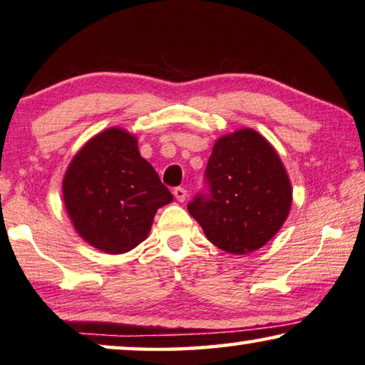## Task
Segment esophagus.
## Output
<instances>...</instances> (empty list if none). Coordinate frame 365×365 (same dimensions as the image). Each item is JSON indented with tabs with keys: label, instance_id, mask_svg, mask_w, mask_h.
<instances>
[{
	"label": "esophagus",
	"instance_id": "obj_1",
	"mask_svg": "<svg viewBox=\"0 0 365 365\" xmlns=\"http://www.w3.org/2000/svg\"><path fill=\"white\" fill-rule=\"evenodd\" d=\"M173 194H175V197L179 200V202H184L187 197V190L184 187H175V190H173Z\"/></svg>",
	"mask_w": 365,
	"mask_h": 365
}]
</instances>
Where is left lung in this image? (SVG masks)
<instances>
[{"label":"left lung","instance_id":"left-lung-1","mask_svg":"<svg viewBox=\"0 0 365 365\" xmlns=\"http://www.w3.org/2000/svg\"><path fill=\"white\" fill-rule=\"evenodd\" d=\"M205 194L187 204L207 240L232 255L264 246L284 225L292 186L276 150L251 128L218 138L205 168Z\"/></svg>","mask_w":365,"mask_h":365}]
</instances>
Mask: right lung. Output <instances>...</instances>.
<instances>
[{
	"label": "right lung",
	"mask_w": 365,
	"mask_h": 365,
	"mask_svg": "<svg viewBox=\"0 0 365 365\" xmlns=\"http://www.w3.org/2000/svg\"><path fill=\"white\" fill-rule=\"evenodd\" d=\"M63 200L80 237L104 253L122 255L148 237L156 210L173 194L140 156L124 128L98 133L71 160Z\"/></svg>",
	"instance_id": "add662e5"
}]
</instances>
